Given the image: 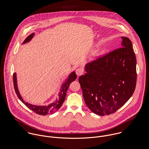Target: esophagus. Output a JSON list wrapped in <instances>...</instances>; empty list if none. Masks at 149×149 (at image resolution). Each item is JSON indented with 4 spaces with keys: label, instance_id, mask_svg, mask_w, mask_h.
I'll use <instances>...</instances> for the list:
<instances>
[{
    "label": "esophagus",
    "instance_id": "obj_1",
    "mask_svg": "<svg viewBox=\"0 0 149 149\" xmlns=\"http://www.w3.org/2000/svg\"><path fill=\"white\" fill-rule=\"evenodd\" d=\"M76 73L77 76H80L84 73V70L82 68H78L76 70Z\"/></svg>",
    "mask_w": 149,
    "mask_h": 149
}]
</instances>
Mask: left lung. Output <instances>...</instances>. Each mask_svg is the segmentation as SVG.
Here are the masks:
<instances>
[{"mask_svg": "<svg viewBox=\"0 0 149 149\" xmlns=\"http://www.w3.org/2000/svg\"><path fill=\"white\" fill-rule=\"evenodd\" d=\"M121 38V47L86 64V73L79 79L86 106L98 115L115 112L135 89V54L129 38Z\"/></svg>", "mask_w": 149, "mask_h": 149, "instance_id": "left-lung-1", "label": "left lung"}]
</instances>
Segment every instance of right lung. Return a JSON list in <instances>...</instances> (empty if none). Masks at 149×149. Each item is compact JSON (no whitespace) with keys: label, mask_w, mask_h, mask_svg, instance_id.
<instances>
[{"label":"right lung","mask_w":149,"mask_h":149,"mask_svg":"<svg viewBox=\"0 0 149 149\" xmlns=\"http://www.w3.org/2000/svg\"><path fill=\"white\" fill-rule=\"evenodd\" d=\"M34 33L31 34L30 36H29L23 41V44L29 42L34 37ZM77 78L76 74L74 72H72L68 76V78L67 80L65 81V82L62 85L61 90L59 92L58 95V97L56 99V100L52 103L47 105V106H36V105H33L31 104H29L27 102H25L19 93L18 88V85H17V75L16 73H14L13 74V83H14V89L16 92V94L18 96V97L19 99V100L21 101L27 107L31 109L33 112L36 113L37 114L41 115H46L47 114H51L56 111H57L58 109L60 108V107L62 106L63 103H64L66 95V92L69 86V85L70 83L74 81Z\"/></svg>","instance_id":"add662e5"}]
</instances>
